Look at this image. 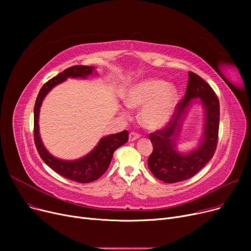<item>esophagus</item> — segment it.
<instances>
[{
	"label": "esophagus",
	"mask_w": 251,
	"mask_h": 251,
	"mask_svg": "<svg viewBox=\"0 0 251 251\" xmlns=\"http://www.w3.org/2000/svg\"><path fill=\"white\" fill-rule=\"evenodd\" d=\"M139 134L138 133H136V132H130V134H129V141H134V140H136L137 138H139Z\"/></svg>",
	"instance_id": "34e87169"
}]
</instances>
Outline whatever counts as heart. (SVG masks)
I'll use <instances>...</instances> for the list:
<instances>
[{"instance_id": "heart-1", "label": "heart", "mask_w": 251, "mask_h": 251, "mask_svg": "<svg viewBox=\"0 0 251 251\" xmlns=\"http://www.w3.org/2000/svg\"><path fill=\"white\" fill-rule=\"evenodd\" d=\"M178 90L172 84L156 78H148L131 86L125 95L130 108H140V123L149 129L165 126L174 115L178 103Z\"/></svg>"}]
</instances>
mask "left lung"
Masks as SVG:
<instances>
[{"label":"left lung","mask_w":251,"mask_h":251,"mask_svg":"<svg viewBox=\"0 0 251 251\" xmlns=\"http://www.w3.org/2000/svg\"><path fill=\"white\" fill-rule=\"evenodd\" d=\"M185 96L177 103L174 115L162 129L150 133L153 151L149 156V169L152 175L165 183L187 180L197 174L212 159L218 144L220 125V102L209 84L193 72L188 73ZM200 97L206 111L204 137L199 149L188 155H180L175 150L173 137L179 129L181 115L192 98Z\"/></svg>","instance_id":"obj_1"}]
</instances>
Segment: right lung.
I'll return each mask as SVG.
<instances>
[{
  "instance_id": "1",
  "label": "right lung",
  "mask_w": 251,
  "mask_h": 251,
  "mask_svg": "<svg viewBox=\"0 0 251 251\" xmlns=\"http://www.w3.org/2000/svg\"><path fill=\"white\" fill-rule=\"evenodd\" d=\"M94 69L95 68L91 67V66L75 65L64 70L43 85L38 92L34 104L33 135L38 154L41 155L43 161L50 169L54 170L56 173L66 179L79 183H89L98 180L108 170L114 151L128 141V131L124 130L122 132L101 138L95 150L90 151L87 155L81 157V159L76 161H62L56 159L45 149L38 132V115L44 98L52 87L66 80L68 77L85 78L94 72Z\"/></svg>"
}]
</instances>
